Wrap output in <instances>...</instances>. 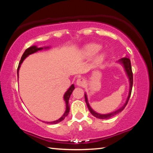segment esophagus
<instances>
[{
    "label": "esophagus",
    "mask_w": 153,
    "mask_h": 153,
    "mask_svg": "<svg viewBox=\"0 0 153 153\" xmlns=\"http://www.w3.org/2000/svg\"><path fill=\"white\" fill-rule=\"evenodd\" d=\"M76 84L79 86H84L86 84V80L84 78H79L77 79Z\"/></svg>",
    "instance_id": "obj_1"
}]
</instances>
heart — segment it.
<instances>
[{
  "mask_svg": "<svg viewBox=\"0 0 153 153\" xmlns=\"http://www.w3.org/2000/svg\"><path fill=\"white\" fill-rule=\"evenodd\" d=\"M100 46L99 45H97V44H90V45H88L84 48V54L85 55L88 57H91V56H94L96 55L98 51L100 50ZM105 58V54L100 53L98 54V55L96 56L94 60V63L95 65H99L100 63H102L103 59Z\"/></svg>",
  "mask_w": 153,
  "mask_h": 153,
  "instance_id": "1",
  "label": "heart"
}]
</instances>
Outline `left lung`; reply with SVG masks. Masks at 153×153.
I'll list each match as a JSON object with an SVG mask.
<instances>
[{
    "label": "left lung",
    "instance_id": "8db88e82",
    "mask_svg": "<svg viewBox=\"0 0 153 153\" xmlns=\"http://www.w3.org/2000/svg\"><path fill=\"white\" fill-rule=\"evenodd\" d=\"M119 63H120L121 64L123 65V66L125 69V71L126 72L127 76H128V78H129V94L128 97L127 98L126 102L125 104L123 105V107H121L120 108H119L118 110L114 111V112L108 113V114H100L98 113L97 112L92 109V108L90 107V106L88 103V98H87V95L86 94H84V97H85V100H86V103L87 105V107L88 108V109L90 111V112L91 113L92 115L93 116H94L95 117H97L98 119H100V120H107V119H109L111 117H113L115 115H117L119 113H120L122 111L124 108L126 107V106L127 105L128 102V100L129 99V97H130L131 93V89H132V86H133V73H132V70H131V61L129 60V59L128 57H124L121 59L120 60L118 61Z\"/></svg>",
    "mask_w": 153,
    "mask_h": 153
}]
</instances>
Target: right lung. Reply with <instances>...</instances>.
Listing matches in <instances>:
<instances>
[{"label": "right lung", "mask_w": 153, "mask_h": 153, "mask_svg": "<svg viewBox=\"0 0 153 153\" xmlns=\"http://www.w3.org/2000/svg\"><path fill=\"white\" fill-rule=\"evenodd\" d=\"M43 48H48V47H45V48H38L36 46H31V47L27 48L25 51L24 52V53L23 54V55L22 56V58H21V60L19 61V65H18L17 67V77H19V68L21 67V65L23 63V61H24V59L27 57V56H29L31 54H33L36 53V52H37L38 51H41L42 50ZM75 88L74 87V85L72 84L71 86H70V88L67 90V92L65 93L64 94V100L65 101L66 103V110L65 111L64 114L61 117H60L59 119V120H56V121H51V122H45V121H44V122H45L46 123H51V124H56V123H58L59 122H61V121H63L65 117H67V115L69 114V109H70V108H69V98H70V96L72 92L74 91V90Z\"/></svg>", "instance_id": "add662e5"}]
</instances>
